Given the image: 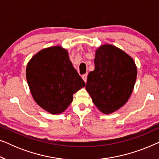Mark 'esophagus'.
<instances>
[{
	"instance_id": "1",
	"label": "esophagus",
	"mask_w": 159,
	"mask_h": 159,
	"mask_svg": "<svg viewBox=\"0 0 159 159\" xmlns=\"http://www.w3.org/2000/svg\"><path fill=\"white\" fill-rule=\"evenodd\" d=\"M82 79H83V80L84 81V82H87V77H88V74H84V75H82Z\"/></svg>"
}]
</instances>
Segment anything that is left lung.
Instances as JSON below:
<instances>
[{"instance_id":"1","label":"left lung","mask_w":159,"mask_h":159,"mask_svg":"<svg viewBox=\"0 0 159 159\" xmlns=\"http://www.w3.org/2000/svg\"><path fill=\"white\" fill-rule=\"evenodd\" d=\"M95 69L89 73L86 90L100 111L112 114L127 103L135 84L137 66L122 50L103 44L95 51Z\"/></svg>"}]
</instances>
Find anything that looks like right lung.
<instances>
[{
	"instance_id": "1",
	"label": "right lung",
	"mask_w": 159,
	"mask_h": 159,
	"mask_svg": "<svg viewBox=\"0 0 159 159\" xmlns=\"http://www.w3.org/2000/svg\"><path fill=\"white\" fill-rule=\"evenodd\" d=\"M26 78L34 101L51 114L64 112L73 95L85 86L67 50L61 45L46 48L32 56L27 63Z\"/></svg>"
}]
</instances>
